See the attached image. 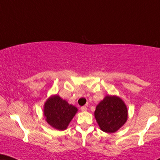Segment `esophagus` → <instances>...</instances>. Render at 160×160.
<instances>
[{
	"instance_id": "34e87169",
	"label": "esophagus",
	"mask_w": 160,
	"mask_h": 160,
	"mask_svg": "<svg viewBox=\"0 0 160 160\" xmlns=\"http://www.w3.org/2000/svg\"><path fill=\"white\" fill-rule=\"evenodd\" d=\"M80 109H81L82 112H86V111H87V107L86 106H82L81 108H80Z\"/></svg>"
}]
</instances>
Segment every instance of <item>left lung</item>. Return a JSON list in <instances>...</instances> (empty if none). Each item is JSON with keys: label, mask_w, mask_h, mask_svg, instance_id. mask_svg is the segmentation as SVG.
I'll list each match as a JSON object with an SVG mask.
<instances>
[{"label": "left lung", "mask_w": 160, "mask_h": 160, "mask_svg": "<svg viewBox=\"0 0 160 160\" xmlns=\"http://www.w3.org/2000/svg\"><path fill=\"white\" fill-rule=\"evenodd\" d=\"M94 116L101 130L106 133H114L126 122L128 111L120 98L106 96L97 106Z\"/></svg>", "instance_id": "1"}]
</instances>
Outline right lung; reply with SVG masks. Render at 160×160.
<instances>
[{"mask_svg":"<svg viewBox=\"0 0 160 160\" xmlns=\"http://www.w3.org/2000/svg\"><path fill=\"white\" fill-rule=\"evenodd\" d=\"M77 112L76 107L69 105L58 95L48 98L44 105V115L47 122L60 131L66 129Z\"/></svg>","mask_w":160,"mask_h":160,"instance_id":"add662e5","label":"right lung"}]
</instances>
